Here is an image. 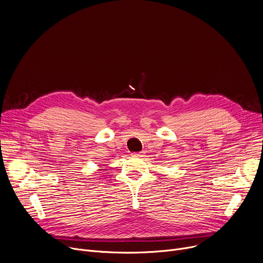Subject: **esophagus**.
<instances>
[{
    "instance_id": "obj_1",
    "label": "esophagus",
    "mask_w": 263,
    "mask_h": 263,
    "mask_svg": "<svg viewBox=\"0 0 263 263\" xmlns=\"http://www.w3.org/2000/svg\"><path fill=\"white\" fill-rule=\"evenodd\" d=\"M134 157H144V153H134Z\"/></svg>"
}]
</instances>
